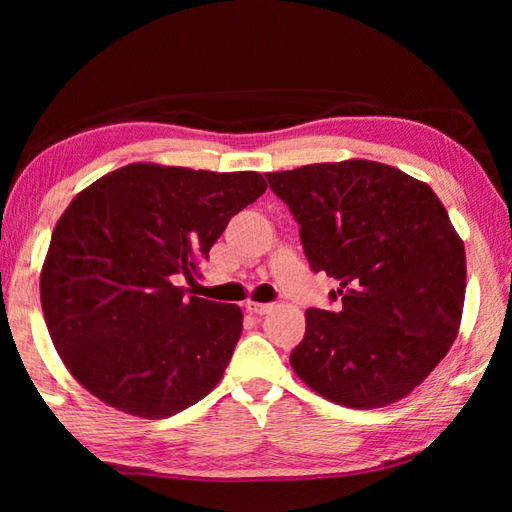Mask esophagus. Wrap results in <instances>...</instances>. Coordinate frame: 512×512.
Instances as JSON below:
<instances>
[{"label":"esophagus","instance_id":"esophagus-1","mask_svg":"<svg viewBox=\"0 0 512 512\" xmlns=\"http://www.w3.org/2000/svg\"><path fill=\"white\" fill-rule=\"evenodd\" d=\"M273 303H257V301H248L246 303V310L250 314H259V317H264V314H270L273 312Z\"/></svg>","mask_w":512,"mask_h":512}]
</instances>
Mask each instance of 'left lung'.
<instances>
[{
  "mask_svg": "<svg viewBox=\"0 0 512 512\" xmlns=\"http://www.w3.org/2000/svg\"><path fill=\"white\" fill-rule=\"evenodd\" d=\"M341 308L306 310L290 365L319 396L378 409L411 394L460 332L466 255L427 182L374 160L266 173Z\"/></svg>",
  "mask_w": 512,
  "mask_h": 512,
  "instance_id": "left-lung-1",
  "label": "left lung"
}]
</instances>
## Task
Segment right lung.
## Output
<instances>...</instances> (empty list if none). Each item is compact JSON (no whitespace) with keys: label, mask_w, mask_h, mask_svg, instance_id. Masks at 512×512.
Returning <instances> with one entry per match:
<instances>
[{"label":"right lung","mask_w":512,"mask_h":512,"mask_svg":"<svg viewBox=\"0 0 512 512\" xmlns=\"http://www.w3.org/2000/svg\"><path fill=\"white\" fill-rule=\"evenodd\" d=\"M264 191L257 171L132 162L70 202L41 268V308L54 350L92 396L160 420L215 389L242 310L178 284H193L228 220Z\"/></svg>","instance_id":"add662e5"}]
</instances>
